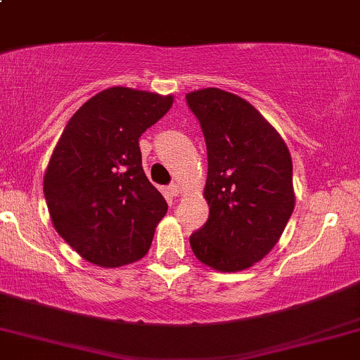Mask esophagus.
<instances>
[{"label": "esophagus", "instance_id": "esophagus-1", "mask_svg": "<svg viewBox=\"0 0 360 360\" xmlns=\"http://www.w3.org/2000/svg\"><path fill=\"white\" fill-rule=\"evenodd\" d=\"M169 193H171V196H179V193H181V188H179V184H176V183H172L171 186H169Z\"/></svg>", "mask_w": 360, "mask_h": 360}]
</instances>
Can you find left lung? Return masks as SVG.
<instances>
[{
    "mask_svg": "<svg viewBox=\"0 0 360 360\" xmlns=\"http://www.w3.org/2000/svg\"><path fill=\"white\" fill-rule=\"evenodd\" d=\"M208 154V221L189 237L206 266L243 271L266 257L295 210L292 162L276 128L249 101L218 88L186 94Z\"/></svg>",
    "mask_w": 360,
    "mask_h": 360,
    "instance_id": "left-lung-1",
    "label": "left lung"
}]
</instances>
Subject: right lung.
Returning <instances> with one entry per match:
<instances>
[{
    "label": "right lung",
    "mask_w": 360,
    "mask_h": 360,
    "mask_svg": "<svg viewBox=\"0 0 360 360\" xmlns=\"http://www.w3.org/2000/svg\"><path fill=\"white\" fill-rule=\"evenodd\" d=\"M172 101L117 86L86 101L62 131L44 194L57 233L88 262L125 266L150 249L167 203L143 172L139 139Z\"/></svg>",
    "instance_id": "right-lung-1"
}]
</instances>
